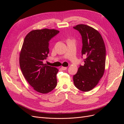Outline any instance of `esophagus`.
I'll use <instances>...</instances> for the list:
<instances>
[{"label":"esophagus","mask_w":124,"mask_h":124,"mask_svg":"<svg viewBox=\"0 0 124 124\" xmlns=\"http://www.w3.org/2000/svg\"><path fill=\"white\" fill-rule=\"evenodd\" d=\"M61 68H62V70H66V69H67V67L62 66V67H61Z\"/></svg>","instance_id":"1"}]
</instances>
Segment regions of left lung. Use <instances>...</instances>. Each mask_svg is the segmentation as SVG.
<instances>
[{
    "label": "left lung",
    "mask_w": 124,
    "mask_h": 124,
    "mask_svg": "<svg viewBox=\"0 0 124 124\" xmlns=\"http://www.w3.org/2000/svg\"><path fill=\"white\" fill-rule=\"evenodd\" d=\"M73 28L82 36V55L86 57L84 66H80L73 76L74 84L80 91L88 92L98 84L104 74L106 47L102 36L96 29L84 24H78Z\"/></svg>",
    "instance_id": "left-lung-1"
}]
</instances>
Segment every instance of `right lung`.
Returning <instances> with one entry per match:
<instances>
[{"instance_id":"1","label":"right lung","mask_w":124,"mask_h":124,"mask_svg":"<svg viewBox=\"0 0 124 124\" xmlns=\"http://www.w3.org/2000/svg\"><path fill=\"white\" fill-rule=\"evenodd\" d=\"M59 31L54 29H35L26 36L20 53V66L25 79L35 91L47 93L57 85V68L43 63L49 53L48 42Z\"/></svg>"}]
</instances>
